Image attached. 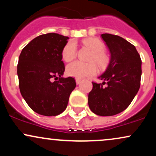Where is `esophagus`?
Segmentation results:
<instances>
[{
	"mask_svg": "<svg viewBox=\"0 0 156 156\" xmlns=\"http://www.w3.org/2000/svg\"><path fill=\"white\" fill-rule=\"evenodd\" d=\"M76 83L78 84H78H80V82H81V80L79 79V78H76Z\"/></svg>",
	"mask_w": 156,
	"mask_h": 156,
	"instance_id": "34e87169",
	"label": "esophagus"
}]
</instances>
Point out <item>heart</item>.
<instances>
[{
    "mask_svg": "<svg viewBox=\"0 0 156 156\" xmlns=\"http://www.w3.org/2000/svg\"><path fill=\"white\" fill-rule=\"evenodd\" d=\"M83 43L92 51L88 63L76 61L68 64L66 72L68 76L77 78H83L92 76L98 72L97 64L100 67H104L108 62V56L105 53V45L101 40L98 38H88L84 39ZM77 53V44L75 41L71 40L64 46L62 51V58L69 62L76 58Z\"/></svg>",
    "mask_w": 156,
    "mask_h": 156,
    "instance_id": "heart-1",
    "label": "heart"
}]
</instances>
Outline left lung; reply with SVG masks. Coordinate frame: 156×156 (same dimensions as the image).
I'll return each mask as SVG.
<instances>
[{
	"label": "left lung",
	"instance_id": "1",
	"mask_svg": "<svg viewBox=\"0 0 156 156\" xmlns=\"http://www.w3.org/2000/svg\"><path fill=\"white\" fill-rule=\"evenodd\" d=\"M111 53L106 70L92 82L88 103L93 113L99 116H113L125 110L140 87L141 60L135 46L122 37L110 34H101Z\"/></svg>",
	"mask_w": 156,
	"mask_h": 156
}]
</instances>
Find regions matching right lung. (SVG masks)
<instances>
[{"instance_id":"add662e5","label":"right lung","mask_w":156,"mask_h":156,"mask_svg":"<svg viewBox=\"0 0 156 156\" xmlns=\"http://www.w3.org/2000/svg\"><path fill=\"white\" fill-rule=\"evenodd\" d=\"M68 39L55 33L40 35L27 44L19 56L20 91L30 108L41 115L62 114L76 87L72 77H62L65 67L62 51Z\"/></svg>"}]
</instances>
